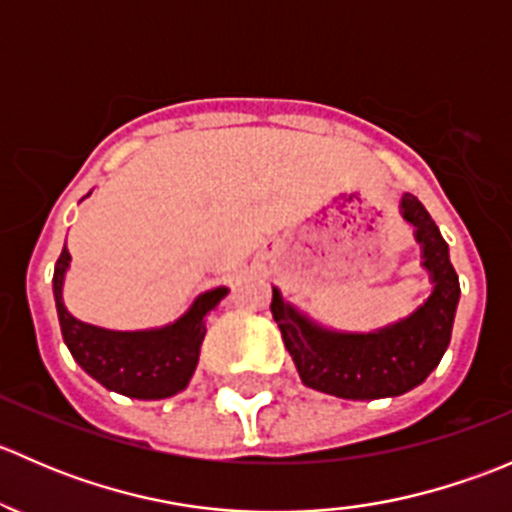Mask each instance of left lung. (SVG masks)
<instances>
[{
    "mask_svg": "<svg viewBox=\"0 0 512 512\" xmlns=\"http://www.w3.org/2000/svg\"><path fill=\"white\" fill-rule=\"evenodd\" d=\"M399 213L421 247L431 294L409 314L374 332H339L294 307L272 287V317L304 386L339 399H394L428 379L451 342L461 285L441 230L416 195L404 193Z\"/></svg>",
    "mask_w": 512,
    "mask_h": 512,
    "instance_id": "left-lung-1",
    "label": "left lung"
}]
</instances>
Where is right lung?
Returning a JSON list of instances; mask_svg holds the SVG:
<instances>
[{"label":"right lung","instance_id":"obj_1","mask_svg":"<svg viewBox=\"0 0 512 512\" xmlns=\"http://www.w3.org/2000/svg\"><path fill=\"white\" fill-rule=\"evenodd\" d=\"M71 255L61 250L54 267V299L61 334L76 364L106 386L131 399L156 401L180 394L190 384L205 339V322L230 289L213 287L200 292L175 322L136 332L103 329L81 322L66 309L64 280Z\"/></svg>","mask_w":512,"mask_h":512}]
</instances>
